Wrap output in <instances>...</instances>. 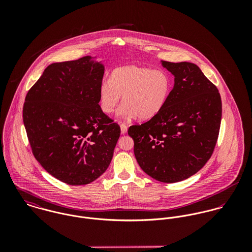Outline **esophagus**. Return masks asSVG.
<instances>
[{
    "label": "esophagus",
    "mask_w": 252,
    "mask_h": 252,
    "mask_svg": "<svg viewBox=\"0 0 252 252\" xmlns=\"http://www.w3.org/2000/svg\"><path fill=\"white\" fill-rule=\"evenodd\" d=\"M120 125V129H121V134H125V133H127V126L124 124V123H120L119 124Z\"/></svg>",
    "instance_id": "34e87169"
}]
</instances>
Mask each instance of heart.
<instances>
[{"label": "heart", "mask_w": 252, "mask_h": 252, "mask_svg": "<svg viewBox=\"0 0 252 252\" xmlns=\"http://www.w3.org/2000/svg\"><path fill=\"white\" fill-rule=\"evenodd\" d=\"M172 86V77L165 71L135 65L119 67L112 71L110 80L104 79L100 83V107L103 112L110 114L122 96L119 115L148 119L165 107Z\"/></svg>", "instance_id": "heart-1"}]
</instances>
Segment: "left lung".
I'll return each instance as SVG.
<instances>
[{
  "instance_id": "left-lung-1",
  "label": "left lung",
  "mask_w": 252,
  "mask_h": 252,
  "mask_svg": "<svg viewBox=\"0 0 252 252\" xmlns=\"http://www.w3.org/2000/svg\"><path fill=\"white\" fill-rule=\"evenodd\" d=\"M175 85L162 110L129 127L136 159L154 180L174 183L200 171L214 153L222 104L216 85L188 62L162 61Z\"/></svg>"
}]
</instances>
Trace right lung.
I'll use <instances>...</instances> for the list:
<instances>
[{"instance_id": "right-lung-1", "label": "right lung", "mask_w": 252, "mask_h": 252, "mask_svg": "<svg viewBox=\"0 0 252 252\" xmlns=\"http://www.w3.org/2000/svg\"><path fill=\"white\" fill-rule=\"evenodd\" d=\"M86 56L49 65L28 91L23 122L41 167L69 185H84L108 169L120 127L99 105L104 66Z\"/></svg>"}]
</instances>
